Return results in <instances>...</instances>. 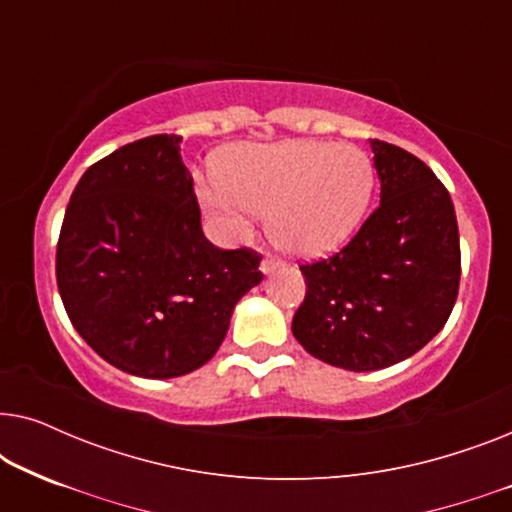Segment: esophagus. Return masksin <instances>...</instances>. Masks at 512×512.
<instances>
[{"instance_id": "obj_1", "label": "esophagus", "mask_w": 512, "mask_h": 512, "mask_svg": "<svg viewBox=\"0 0 512 512\" xmlns=\"http://www.w3.org/2000/svg\"><path fill=\"white\" fill-rule=\"evenodd\" d=\"M279 268H282V261H279V258H275V256H265L261 261L263 275H270V272H275Z\"/></svg>"}]
</instances>
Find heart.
<instances>
[{
    "label": "heart",
    "mask_w": 512,
    "mask_h": 512,
    "mask_svg": "<svg viewBox=\"0 0 512 512\" xmlns=\"http://www.w3.org/2000/svg\"><path fill=\"white\" fill-rule=\"evenodd\" d=\"M221 181L200 198L230 235H244L256 214L289 254L314 258L338 249L359 226L375 186L366 153L352 144H244L221 158Z\"/></svg>",
    "instance_id": "heart-1"
}]
</instances>
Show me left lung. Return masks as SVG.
<instances>
[{
  "mask_svg": "<svg viewBox=\"0 0 512 512\" xmlns=\"http://www.w3.org/2000/svg\"><path fill=\"white\" fill-rule=\"evenodd\" d=\"M380 207L326 261L300 265L305 300L291 331L314 359L368 373L419 352L450 319L461 251L457 214L431 167L370 139Z\"/></svg>",
  "mask_w": 512,
  "mask_h": 512,
  "instance_id": "obj_1",
  "label": "left lung"
}]
</instances>
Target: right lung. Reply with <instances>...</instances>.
Instances as JSON below:
<instances>
[{
	"mask_svg": "<svg viewBox=\"0 0 512 512\" xmlns=\"http://www.w3.org/2000/svg\"><path fill=\"white\" fill-rule=\"evenodd\" d=\"M179 135L125 144L69 198L55 275L76 331L123 373L167 380L205 366L261 256L219 249L200 226Z\"/></svg>",
	"mask_w": 512,
	"mask_h": 512,
	"instance_id": "obj_1",
	"label": "right lung"
}]
</instances>
